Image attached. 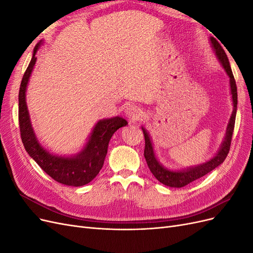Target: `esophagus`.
<instances>
[{
	"instance_id": "obj_1",
	"label": "esophagus",
	"mask_w": 253,
	"mask_h": 253,
	"mask_svg": "<svg viewBox=\"0 0 253 253\" xmlns=\"http://www.w3.org/2000/svg\"><path fill=\"white\" fill-rule=\"evenodd\" d=\"M125 113H126V116L131 121L139 120L140 118L143 117L142 110L136 105H127L125 110Z\"/></svg>"
}]
</instances>
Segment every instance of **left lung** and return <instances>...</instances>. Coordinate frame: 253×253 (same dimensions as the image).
<instances>
[{
  "label": "left lung",
  "mask_w": 253,
  "mask_h": 253,
  "mask_svg": "<svg viewBox=\"0 0 253 253\" xmlns=\"http://www.w3.org/2000/svg\"><path fill=\"white\" fill-rule=\"evenodd\" d=\"M210 43L214 52H215V56L217 57L221 66L224 67V70L229 77L231 98H232V103H233V111L231 114L230 120L228 122L224 140L221 142L218 151L216 152V154L214 155V157H212L210 160H208V162H206L202 165L189 167L187 169L185 168V169H181V170L168 169V168L164 167L158 162L150 134L148 133L147 129H145L143 126H141L143 135H144V141H145L144 158L147 160L149 169L152 172V174L157 178L158 181L164 183L165 186L171 187V188L185 187L188 185V183L203 177V176L206 174H208L209 172H211L219 165L224 163V160L226 159L229 153V150H230L231 138H232L234 124H235L236 109H237V88H236V84L232 74L231 66H230V63H229V60L225 50L213 37H210Z\"/></svg>",
  "instance_id": "1"
}]
</instances>
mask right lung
I'll list each match as a JSON object with an SVG mask.
<instances>
[{
	"mask_svg": "<svg viewBox=\"0 0 253 253\" xmlns=\"http://www.w3.org/2000/svg\"><path fill=\"white\" fill-rule=\"evenodd\" d=\"M42 41L36 45L33 57L23 76L19 91V124L22 142L26 152L41 169L52 179L71 187H81L93 180L103 167L109 142L118 128L126 126L127 121L116 116L99 120L82 150L72 156H59L45 149L38 140L30 122L26 104V89L37 61V52Z\"/></svg>",
	"mask_w": 253,
	"mask_h": 253,
	"instance_id": "right-lung-1",
	"label": "right lung"
}]
</instances>
